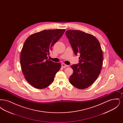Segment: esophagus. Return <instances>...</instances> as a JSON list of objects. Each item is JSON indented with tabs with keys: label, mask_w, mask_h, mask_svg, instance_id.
Listing matches in <instances>:
<instances>
[{
	"label": "esophagus",
	"mask_w": 123,
	"mask_h": 123,
	"mask_svg": "<svg viewBox=\"0 0 123 123\" xmlns=\"http://www.w3.org/2000/svg\"><path fill=\"white\" fill-rule=\"evenodd\" d=\"M61 65L62 67L65 68V67H68L69 66L68 65H66V64H62Z\"/></svg>",
	"instance_id": "1"
}]
</instances>
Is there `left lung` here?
<instances>
[{"mask_svg":"<svg viewBox=\"0 0 123 123\" xmlns=\"http://www.w3.org/2000/svg\"><path fill=\"white\" fill-rule=\"evenodd\" d=\"M65 35L75 54H80L79 63L71 66L73 73L69 81L77 88H86L95 82L102 66L103 53L99 41L93 35L80 30H68Z\"/></svg>","mask_w":123,"mask_h":123,"instance_id":"obj_1","label":"left lung"}]
</instances>
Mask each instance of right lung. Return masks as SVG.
<instances>
[{
    "mask_svg": "<svg viewBox=\"0 0 123 123\" xmlns=\"http://www.w3.org/2000/svg\"><path fill=\"white\" fill-rule=\"evenodd\" d=\"M65 29L44 30L30 35L22 48L20 63L27 81L38 89L52 83L61 65L48 59L52 47L64 34Z\"/></svg>",
    "mask_w": 123,
    "mask_h": 123,
    "instance_id": "1",
    "label": "right lung"
}]
</instances>
